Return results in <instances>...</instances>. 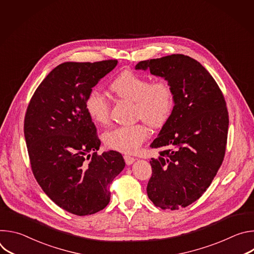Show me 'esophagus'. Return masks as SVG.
<instances>
[{
    "mask_svg": "<svg viewBox=\"0 0 254 254\" xmlns=\"http://www.w3.org/2000/svg\"><path fill=\"white\" fill-rule=\"evenodd\" d=\"M124 159H125V162H126L127 165H131L135 161V159L133 157H130V156H125Z\"/></svg>",
    "mask_w": 254,
    "mask_h": 254,
    "instance_id": "34e87169",
    "label": "esophagus"
}]
</instances>
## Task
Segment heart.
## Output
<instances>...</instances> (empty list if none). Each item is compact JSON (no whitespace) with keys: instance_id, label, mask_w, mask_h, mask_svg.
<instances>
[{"instance_id":"b5f03b06","label":"heart","mask_w":254,"mask_h":254,"mask_svg":"<svg viewBox=\"0 0 254 254\" xmlns=\"http://www.w3.org/2000/svg\"><path fill=\"white\" fill-rule=\"evenodd\" d=\"M118 97L134 102V115L152 127L163 126L172 114L174 94L171 84L164 78L151 81L149 77L132 71H124L110 85ZM85 111L98 126L110 123L111 108L107 99L98 90L92 89L85 99ZM149 131L141 124L123 126L104 134L107 148L124 154L135 153L147 139Z\"/></svg>"}]
</instances>
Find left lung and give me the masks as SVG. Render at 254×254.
Segmentation results:
<instances>
[{"label":"left lung","instance_id":"left-lung-1","mask_svg":"<svg viewBox=\"0 0 254 254\" xmlns=\"http://www.w3.org/2000/svg\"><path fill=\"white\" fill-rule=\"evenodd\" d=\"M135 69L168 80L175 102L151 144L161 151L150 161L148 196L162 209L185 208L204 194L222 165L229 126L224 95L209 72L183 54L140 61Z\"/></svg>","mask_w":254,"mask_h":254}]
</instances>
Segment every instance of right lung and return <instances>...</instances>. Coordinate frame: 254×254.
<instances>
[{"label":"right lung","instance_id":"obj_1","mask_svg":"<svg viewBox=\"0 0 254 254\" xmlns=\"http://www.w3.org/2000/svg\"><path fill=\"white\" fill-rule=\"evenodd\" d=\"M117 64V59L62 63L27 107L24 134L33 175L56 205L74 215L104 209L111 184L126 166L119 152L97 154L100 139L84 106L88 92Z\"/></svg>","mask_w":254,"mask_h":254}]
</instances>
